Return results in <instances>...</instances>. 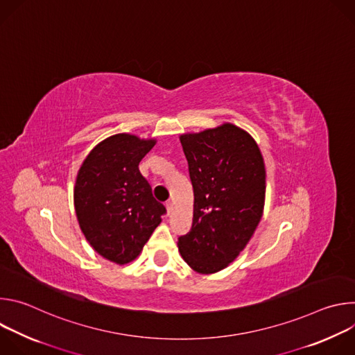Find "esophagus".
<instances>
[{
  "mask_svg": "<svg viewBox=\"0 0 355 355\" xmlns=\"http://www.w3.org/2000/svg\"><path fill=\"white\" fill-rule=\"evenodd\" d=\"M166 209H167V214L170 215V214H171V211H173V200H170V199H168V200L166 202Z\"/></svg>",
  "mask_w": 355,
  "mask_h": 355,
  "instance_id": "1",
  "label": "esophagus"
}]
</instances>
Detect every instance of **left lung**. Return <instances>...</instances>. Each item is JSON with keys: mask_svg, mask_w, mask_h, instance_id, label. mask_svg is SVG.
<instances>
[{"mask_svg": "<svg viewBox=\"0 0 355 355\" xmlns=\"http://www.w3.org/2000/svg\"><path fill=\"white\" fill-rule=\"evenodd\" d=\"M180 140L193 188V218L191 230L178 237V250L193 271L214 274L236 260L261 220L264 160L256 140L232 123Z\"/></svg>", "mask_w": 355, "mask_h": 355, "instance_id": "8db88e82", "label": "left lung"}]
</instances>
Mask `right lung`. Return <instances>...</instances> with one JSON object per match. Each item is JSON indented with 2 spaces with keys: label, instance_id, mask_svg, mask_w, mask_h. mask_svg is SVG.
Here are the masks:
<instances>
[{
  "label": "right lung",
  "instance_id": "obj_1",
  "mask_svg": "<svg viewBox=\"0 0 355 355\" xmlns=\"http://www.w3.org/2000/svg\"><path fill=\"white\" fill-rule=\"evenodd\" d=\"M155 144V139L114 135L89 151L77 174L74 208L81 232L99 256L121 266L140 254L166 214L139 171Z\"/></svg>",
  "mask_w": 355,
  "mask_h": 355
}]
</instances>
